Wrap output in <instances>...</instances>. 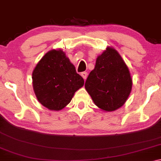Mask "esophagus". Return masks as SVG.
<instances>
[{"instance_id": "34e87169", "label": "esophagus", "mask_w": 161, "mask_h": 161, "mask_svg": "<svg viewBox=\"0 0 161 161\" xmlns=\"http://www.w3.org/2000/svg\"><path fill=\"white\" fill-rule=\"evenodd\" d=\"M81 76H82L83 77V78L84 79V80H86V78H87V75H88V73H86V72H83V73H81Z\"/></svg>"}]
</instances>
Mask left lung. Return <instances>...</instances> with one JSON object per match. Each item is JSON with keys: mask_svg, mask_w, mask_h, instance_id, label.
<instances>
[{"mask_svg": "<svg viewBox=\"0 0 161 161\" xmlns=\"http://www.w3.org/2000/svg\"><path fill=\"white\" fill-rule=\"evenodd\" d=\"M129 68L118 52L107 47L96 59L95 68L89 73L85 88L95 104L105 112L122 106L132 90Z\"/></svg>", "mask_w": 161, "mask_h": 161, "instance_id": "left-lung-1", "label": "left lung"}]
</instances>
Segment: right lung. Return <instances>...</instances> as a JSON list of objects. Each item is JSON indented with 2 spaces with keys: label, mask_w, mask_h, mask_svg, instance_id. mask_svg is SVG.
I'll return each mask as SVG.
<instances>
[{
  "label": "right lung",
  "mask_w": 161,
  "mask_h": 161,
  "mask_svg": "<svg viewBox=\"0 0 161 161\" xmlns=\"http://www.w3.org/2000/svg\"><path fill=\"white\" fill-rule=\"evenodd\" d=\"M32 83L39 102L49 110L59 111L70 102L84 80L62 49H53L36 65Z\"/></svg>",
  "instance_id": "add662e5"
}]
</instances>
